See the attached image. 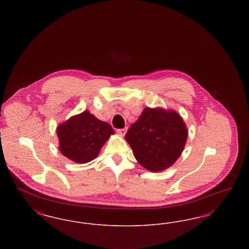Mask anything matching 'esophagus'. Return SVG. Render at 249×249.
Segmentation results:
<instances>
[{
	"instance_id": "obj_1",
	"label": "esophagus",
	"mask_w": 249,
	"mask_h": 249,
	"mask_svg": "<svg viewBox=\"0 0 249 249\" xmlns=\"http://www.w3.org/2000/svg\"><path fill=\"white\" fill-rule=\"evenodd\" d=\"M127 128H124V129H118L117 130V132L120 134V135H125V133H126V131H127Z\"/></svg>"
}]
</instances>
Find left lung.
Segmentation results:
<instances>
[{
    "instance_id": "8db88e82",
    "label": "left lung",
    "mask_w": 249,
    "mask_h": 249,
    "mask_svg": "<svg viewBox=\"0 0 249 249\" xmlns=\"http://www.w3.org/2000/svg\"><path fill=\"white\" fill-rule=\"evenodd\" d=\"M135 159L151 172L173 165L182 153L188 130L176 111L146 107L125 135Z\"/></svg>"
}]
</instances>
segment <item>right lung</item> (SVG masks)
<instances>
[{
	"label": "right lung",
	"mask_w": 249,
	"mask_h": 249,
	"mask_svg": "<svg viewBox=\"0 0 249 249\" xmlns=\"http://www.w3.org/2000/svg\"><path fill=\"white\" fill-rule=\"evenodd\" d=\"M114 133L107 122L95 118L89 111L71 117L57 128L61 154L77 163L94 160Z\"/></svg>",
	"instance_id": "1"
}]
</instances>
